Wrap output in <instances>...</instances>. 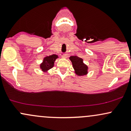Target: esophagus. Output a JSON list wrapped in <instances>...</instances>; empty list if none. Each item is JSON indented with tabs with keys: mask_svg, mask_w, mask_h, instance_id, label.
I'll list each match as a JSON object with an SVG mask.
<instances>
[{
	"mask_svg": "<svg viewBox=\"0 0 131 131\" xmlns=\"http://www.w3.org/2000/svg\"><path fill=\"white\" fill-rule=\"evenodd\" d=\"M61 57H62V58H67V55H66V54H64V55H61Z\"/></svg>",
	"mask_w": 131,
	"mask_h": 131,
	"instance_id": "obj_1",
	"label": "esophagus"
}]
</instances>
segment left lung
Masks as SVG:
<instances>
[{
	"mask_svg": "<svg viewBox=\"0 0 131 131\" xmlns=\"http://www.w3.org/2000/svg\"><path fill=\"white\" fill-rule=\"evenodd\" d=\"M70 59L71 61L73 68L74 69L76 74L82 76L88 73V67L84 63L82 58L77 56H71L70 57Z\"/></svg>",
	"mask_w": 131,
	"mask_h": 131,
	"instance_id": "left-lung-1",
	"label": "left lung"
}]
</instances>
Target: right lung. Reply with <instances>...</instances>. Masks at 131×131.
<instances>
[{
	"mask_svg": "<svg viewBox=\"0 0 131 131\" xmlns=\"http://www.w3.org/2000/svg\"><path fill=\"white\" fill-rule=\"evenodd\" d=\"M57 58H58V55H52L45 57L43 58V62L40 64V68L43 71H46L49 69L52 68L53 67L54 62Z\"/></svg>",
	"mask_w": 131,
	"mask_h": 131,
	"instance_id": "1",
	"label": "right lung"
}]
</instances>
